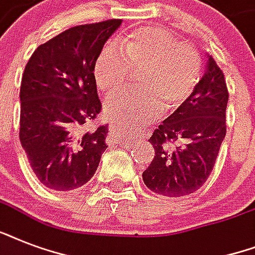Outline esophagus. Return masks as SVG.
Returning a JSON list of instances; mask_svg holds the SVG:
<instances>
[{
    "instance_id": "obj_1",
    "label": "esophagus",
    "mask_w": 255,
    "mask_h": 255,
    "mask_svg": "<svg viewBox=\"0 0 255 255\" xmlns=\"http://www.w3.org/2000/svg\"><path fill=\"white\" fill-rule=\"evenodd\" d=\"M110 135H111V137L114 140H115L116 143H127L126 140L120 136V132H119V128L115 127V126H111V128H110Z\"/></svg>"
}]
</instances>
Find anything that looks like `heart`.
<instances>
[{
    "mask_svg": "<svg viewBox=\"0 0 255 255\" xmlns=\"http://www.w3.org/2000/svg\"><path fill=\"white\" fill-rule=\"evenodd\" d=\"M106 46L94 65V77L106 98L127 91L132 77H139L136 95L112 100L106 118L116 126H144L157 119L164 107L177 110L189 99L197 86L201 63L198 53L180 43L161 27H140L120 41Z\"/></svg>",
    "mask_w": 255,
    "mask_h": 255,
    "instance_id": "obj_1",
    "label": "heart"
}]
</instances>
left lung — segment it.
Returning a JSON list of instances; mask_svg holds the SVG:
<instances>
[{
	"mask_svg": "<svg viewBox=\"0 0 255 255\" xmlns=\"http://www.w3.org/2000/svg\"><path fill=\"white\" fill-rule=\"evenodd\" d=\"M228 99L224 73L208 55L193 94L149 137L155 156L143 172L147 188L165 197H181L201 188L225 139Z\"/></svg>",
	"mask_w": 255,
	"mask_h": 255,
	"instance_id": "obj_1",
	"label": "left lung"
}]
</instances>
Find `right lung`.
I'll return each instance as SVG.
<instances>
[{"label":"right lung","mask_w":255,"mask_h":255,"mask_svg":"<svg viewBox=\"0 0 255 255\" xmlns=\"http://www.w3.org/2000/svg\"><path fill=\"white\" fill-rule=\"evenodd\" d=\"M122 19L81 25L38 46L21 82L19 140L39 181L58 192L95 174L107 149L108 124L82 128L102 110L94 65Z\"/></svg>","instance_id":"add662e5"}]
</instances>
